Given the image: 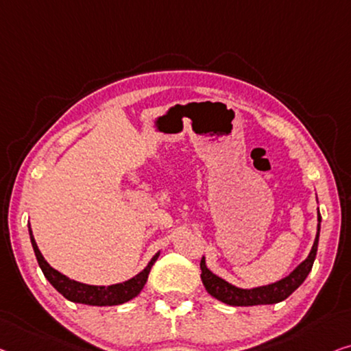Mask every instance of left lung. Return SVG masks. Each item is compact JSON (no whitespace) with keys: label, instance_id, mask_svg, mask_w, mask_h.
Masks as SVG:
<instances>
[{"label":"left lung","instance_id":"left-lung-1","mask_svg":"<svg viewBox=\"0 0 351 351\" xmlns=\"http://www.w3.org/2000/svg\"><path fill=\"white\" fill-rule=\"evenodd\" d=\"M317 234L313 239L312 249L306 260H302L295 269L291 271L289 276L282 277L280 280L273 282L268 285H260L252 287V289H239V287L230 284L226 279L219 277L208 269L205 257L200 261V269H202V282L205 285L206 291L216 300L226 302L228 306H258V304H276L289 298L302 282L306 280V277L309 276L313 261L317 257V249H318V238H320V223L322 216L320 211L317 213Z\"/></svg>","mask_w":351,"mask_h":351}]
</instances>
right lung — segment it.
Segmentation results:
<instances>
[{
	"label": "right lung",
	"instance_id": "add662e5",
	"mask_svg": "<svg viewBox=\"0 0 351 351\" xmlns=\"http://www.w3.org/2000/svg\"><path fill=\"white\" fill-rule=\"evenodd\" d=\"M28 233L31 239V245H33L36 258H38V263L40 266L42 273H44L45 279L50 282L51 285L55 287V290L61 293L66 300L72 302H80V304H88V306H118L124 304L138 295L140 291L143 290V287L148 280L149 271L153 268V265L158 260L159 254H154L153 258L148 261V265L140 271L137 276L130 277V279L119 282V284L113 285H90L83 284V282H77L74 279H69V277L61 274L60 271L47 263L44 255L40 254V250L36 244V239L33 237V232H31V226L28 223Z\"/></svg>",
	"mask_w": 351,
	"mask_h": 351
}]
</instances>
